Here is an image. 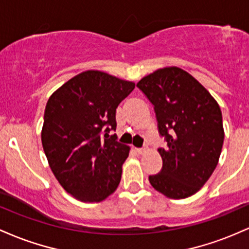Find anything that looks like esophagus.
I'll list each match as a JSON object with an SVG mask.
<instances>
[{"label": "esophagus", "mask_w": 249, "mask_h": 249, "mask_svg": "<svg viewBox=\"0 0 249 249\" xmlns=\"http://www.w3.org/2000/svg\"><path fill=\"white\" fill-rule=\"evenodd\" d=\"M135 150H136V153H138V154H144V153L149 150V148H148L147 146H144V147H142V148H136Z\"/></svg>", "instance_id": "esophagus-1"}]
</instances>
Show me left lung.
I'll return each mask as SVG.
<instances>
[{"mask_svg":"<svg viewBox=\"0 0 249 249\" xmlns=\"http://www.w3.org/2000/svg\"><path fill=\"white\" fill-rule=\"evenodd\" d=\"M136 87L154 106L167 142L159 148L162 168L150 175V185L170 199L191 196L207 182L221 154V109L199 81L178 67L158 69Z\"/></svg>","mask_w":249,"mask_h":249,"instance_id":"left-lung-1","label":"left lung"}]
</instances>
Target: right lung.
I'll return each instance as SVG.
<instances>
[{
  "label": "right lung",
  "mask_w": 249,
  "mask_h": 249,
  "mask_svg": "<svg viewBox=\"0 0 249 249\" xmlns=\"http://www.w3.org/2000/svg\"><path fill=\"white\" fill-rule=\"evenodd\" d=\"M135 83L107 72L76 75L49 97L41 139L44 154L64 191L83 202H100L115 192L129 147L109 135L116 108Z\"/></svg>",
  "instance_id": "right-lung-1"
}]
</instances>
